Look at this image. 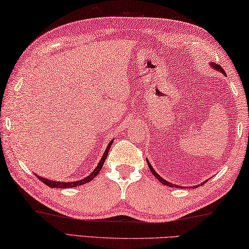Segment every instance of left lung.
<instances>
[{"label":"left lung","instance_id":"left-lung-1","mask_svg":"<svg viewBox=\"0 0 249 249\" xmlns=\"http://www.w3.org/2000/svg\"><path fill=\"white\" fill-rule=\"evenodd\" d=\"M213 67H214V68H216L217 71H221L222 72H224V71H223V69H222V67H221V66H218V65H216V64H213ZM146 163H148V165H149V169H150V171H151V172H152V174L154 175V177H156V178H158L159 181H160V182L162 183V184H164V185H168V186H171V187H172V186H178V185H172V184H171V183H169L168 181L163 180V178L160 177V175H159V174L156 172V171L153 170V168H152V166H151V164H150V162H149L148 159H146ZM204 183H205V182H203L202 184H204ZM202 184H201V185H202ZM195 187H197V186H195Z\"/></svg>","mask_w":249,"mask_h":249}]
</instances>
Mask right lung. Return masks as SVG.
Wrapping results in <instances>:
<instances>
[{
	"mask_svg": "<svg viewBox=\"0 0 249 249\" xmlns=\"http://www.w3.org/2000/svg\"><path fill=\"white\" fill-rule=\"evenodd\" d=\"M112 142H113V140H111V141L109 142L107 149H106V151L104 153L103 158L100 159L99 164L97 165V168L92 171L91 174H89L87 178H83V180H79V181H76V182H56V181H51V180H48V178H42V177H38V175H36V174L35 175L38 178V180H40V181L44 183V184H46L47 186H50V187H53V189H54V187H59V189H67V187H75V186H78V185H83V184H85V183L90 182L92 178H95L96 175L100 172V170H101V168H103V165H104V162L106 161V159H107L109 149H110V146H111Z\"/></svg>",
	"mask_w": 249,
	"mask_h": 249,
	"instance_id": "right-lung-1",
	"label": "right lung"
}]
</instances>
